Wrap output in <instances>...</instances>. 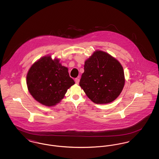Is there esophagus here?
Here are the masks:
<instances>
[{
	"label": "esophagus",
	"instance_id": "1",
	"mask_svg": "<svg viewBox=\"0 0 159 159\" xmlns=\"http://www.w3.org/2000/svg\"><path fill=\"white\" fill-rule=\"evenodd\" d=\"M79 82H80V79H78V78L75 79V82H76V84H79Z\"/></svg>",
	"mask_w": 159,
	"mask_h": 159
}]
</instances>
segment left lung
Instances as JSON below:
<instances>
[{
	"mask_svg": "<svg viewBox=\"0 0 159 159\" xmlns=\"http://www.w3.org/2000/svg\"><path fill=\"white\" fill-rule=\"evenodd\" d=\"M79 84L95 104L113 102L120 94L125 79L120 62L106 52L97 50L84 61Z\"/></svg>",
	"mask_w": 159,
	"mask_h": 159,
	"instance_id": "1",
	"label": "left lung"
}]
</instances>
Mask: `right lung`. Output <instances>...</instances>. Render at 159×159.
Listing matches in <instances>:
<instances>
[{"label": "right lung", "instance_id": "obj_1", "mask_svg": "<svg viewBox=\"0 0 159 159\" xmlns=\"http://www.w3.org/2000/svg\"><path fill=\"white\" fill-rule=\"evenodd\" d=\"M27 86L33 98L42 105L52 107L60 103L67 91L75 84L68 68L58 58L48 55L36 61L29 70Z\"/></svg>", "mask_w": 159, "mask_h": 159}]
</instances>
